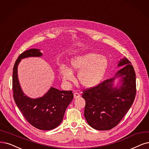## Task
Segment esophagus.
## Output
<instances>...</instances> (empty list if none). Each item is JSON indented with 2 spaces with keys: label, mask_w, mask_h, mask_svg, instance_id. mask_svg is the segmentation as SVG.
<instances>
[{
  "label": "esophagus",
  "mask_w": 149,
  "mask_h": 149,
  "mask_svg": "<svg viewBox=\"0 0 149 149\" xmlns=\"http://www.w3.org/2000/svg\"><path fill=\"white\" fill-rule=\"evenodd\" d=\"M74 97L75 99H77V98H79V97H80V94H79V93L75 92V93H74Z\"/></svg>",
  "instance_id": "1"
}]
</instances>
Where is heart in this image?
<instances>
[{
  "mask_svg": "<svg viewBox=\"0 0 149 149\" xmlns=\"http://www.w3.org/2000/svg\"><path fill=\"white\" fill-rule=\"evenodd\" d=\"M108 60L106 56L90 52L71 58L69 68L61 66L60 72L65 81L74 79L73 72H77L79 83L85 88H92L100 84L105 76L108 68Z\"/></svg>",
  "mask_w": 149,
  "mask_h": 149,
  "instance_id": "heart-1",
  "label": "heart"
}]
</instances>
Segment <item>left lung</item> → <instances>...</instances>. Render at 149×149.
Returning a JSON list of instances; mask_svg holds the SVG:
<instances>
[{"label":"left lung","instance_id":"8db88e82","mask_svg":"<svg viewBox=\"0 0 149 149\" xmlns=\"http://www.w3.org/2000/svg\"><path fill=\"white\" fill-rule=\"evenodd\" d=\"M123 67L111 79L83 91L86 104L84 115L87 123L97 130H109L120 122L133 104L136 93V74L125 57L117 67ZM119 80L116 86L114 81Z\"/></svg>","mask_w":149,"mask_h":149}]
</instances>
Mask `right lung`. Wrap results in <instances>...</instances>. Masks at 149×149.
<instances>
[{
	"label": "right lung",
	"instance_id": "right-lung-1",
	"mask_svg": "<svg viewBox=\"0 0 149 149\" xmlns=\"http://www.w3.org/2000/svg\"><path fill=\"white\" fill-rule=\"evenodd\" d=\"M39 49L33 48L21 53L13 70V91L15 103L31 125L41 130H51L62 122L65 111L72 101V91H61L51 87L43 96L31 98L22 90L18 76V66L22 59L41 57Z\"/></svg>",
	"mask_w": 149,
	"mask_h": 149
}]
</instances>
